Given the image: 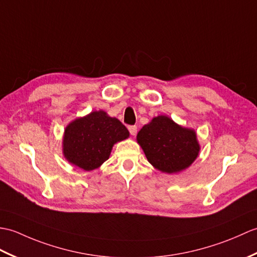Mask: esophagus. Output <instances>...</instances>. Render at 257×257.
<instances>
[{
	"mask_svg": "<svg viewBox=\"0 0 257 257\" xmlns=\"http://www.w3.org/2000/svg\"><path fill=\"white\" fill-rule=\"evenodd\" d=\"M128 131H130L131 135H132V136H135V135H136V133H138V127H136L135 125H132V126H128Z\"/></svg>",
	"mask_w": 257,
	"mask_h": 257,
	"instance_id": "obj_1",
	"label": "esophagus"
}]
</instances>
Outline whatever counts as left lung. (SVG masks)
I'll return each instance as SVG.
<instances>
[{
    "instance_id": "1",
    "label": "left lung",
    "mask_w": 257,
    "mask_h": 257,
    "mask_svg": "<svg viewBox=\"0 0 257 257\" xmlns=\"http://www.w3.org/2000/svg\"><path fill=\"white\" fill-rule=\"evenodd\" d=\"M136 141L152 166L165 174L190 167L200 152L196 131L181 126L167 115L153 117L141 128Z\"/></svg>"
}]
</instances>
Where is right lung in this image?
Returning <instances> with one entry per match:
<instances>
[{
  "label": "right lung",
  "instance_id": "1",
  "mask_svg": "<svg viewBox=\"0 0 257 257\" xmlns=\"http://www.w3.org/2000/svg\"><path fill=\"white\" fill-rule=\"evenodd\" d=\"M130 138L116 117L105 111H93L67 125L62 138V154L71 165L90 172L107 161L114 144Z\"/></svg>",
  "mask_w": 257,
  "mask_h": 257
}]
</instances>
